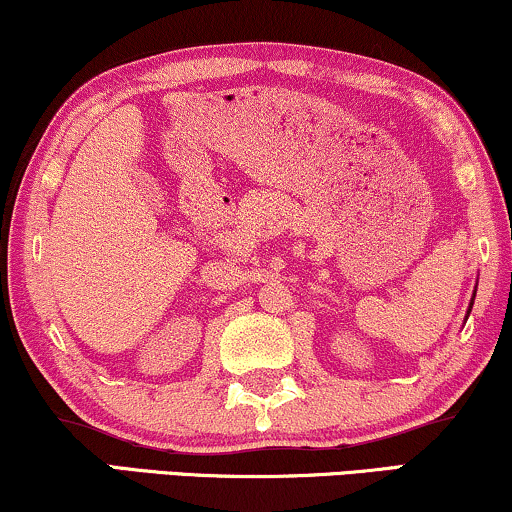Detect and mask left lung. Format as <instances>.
I'll list each match as a JSON object with an SVG mask.
<instances>
[{
    "label": "left lung",
    "mask_w": 512,
    "mask_h": 512,
    "mask_svg": "<svg viewBox=\"0 0 512 512\" xmlns=\"http://www.w3.org/2000/svg\"><path fill=\"white\" fill-rule=\"evenodd\" d=\"M470 309H472V302H470Z\"/></svg>",
    "instance_id": "8db88e82"
}]
</instances>
